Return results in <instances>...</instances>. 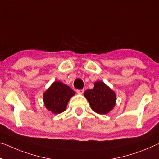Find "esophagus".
I'll list each match as a JSON object with an SVG mask.
<instances>
[{
  "label": "esophagus",
  "mask_w": 159,
  "mask_h": 159,
  "mask_svg": "<svg viewBox=\"0 0 159 159\" xmlns=\"http://www.w3.org/2000/svg\"><path fill=\"white\" fill-rule=\"evenodd\" d=\"M84 89H77V93L79 94H82L83 93H84Z\"/></svg>",
  "instance_id": "obj_1"
}]
</instances>
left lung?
I'll return each instance as SVG.
<instances>
[{
  "label": "left lung",
  "mask_w": 159,
  "mask_h": 159,
  "mask_svg": "<svg viewBox=\"0 0 159 159\" xmlns=\"http://www.w3.org/2000/svg\"><path fill=\"white\" fill-rule=\"evenodd\" d=\"M84 96L94 112L106 114L114 109L116 104V94L103 82H94V88L84 92Z\"/></svg>",
  "instance_id": "left-lung-1"
}]
</instances>
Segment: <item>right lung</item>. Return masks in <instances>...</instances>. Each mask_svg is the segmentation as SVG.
<instances>
[{
	"mask_svg": "<svg viewBox=\"0 0 159 159\" xmlns=\"http://www.w3.org/2000/svg\"><path fill=\"white\" fill-rule=\"evenodd\" d=\"M75 94V91L69 86L55 81L44 93V104L48 110L52 113L60 114L65 110L68 102Z\"/></svg>",
	"mask_w": 159,
	"mask_h": 159,
	"instance_id": "add662e5",
	"label": "right lung"
}]
</instances>
